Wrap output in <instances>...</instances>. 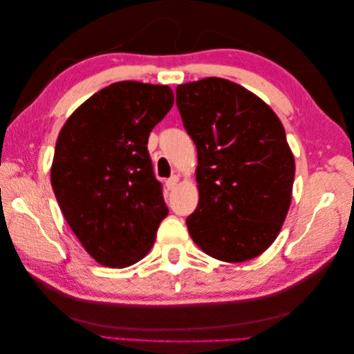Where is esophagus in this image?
Instances as JSON below:
<instances>
[{"instance_id": "esophagus-1", "label": "esophagus", "mask_w": 354, "mask_h": 354, "mask_svg": "<svg viewBox=\"0 0 354 354\" xmlns=\"http://www.w3.org/2000/svg\"><path fill=\"white\" fill-rule=\"evenodd\" d=\"M178 183H179V178L175 175V176H171V178L167 179V181H165V187H167L169 190H173L178 185Z\"/></svg>"}]
</instances>
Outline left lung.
<instances>
[{"instance_id":"left-lung-1","label":"left lung","mask_w":354,"mask_h":354,"mask_svg":"<svg viewBox=\"0 0 354 354\" xmlns=\"http://www.w3.org/2000/svg\"><path fill=\"white\" fill-rule=\"evenodd\" d=\"M183 124L198 149L193 242L222 261L272 245L288 214L295 161L280 118L234 82L207 77L176 88Z\"/></svg>"}]
</instances>
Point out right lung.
<instances>
[{
    "mask_svg": "<svg viewBox=\"0 0 354 354\" xmlns=\"http://www.w3.org/2000/svg\"><path fill=\"white\" fill-rule=\"evenodd\" d=\"M171 106L169 86L117 82L89 97L59 133L53 192L74 234L103 266L145 257L169 213L147 141Z\"/></svg>",
    "mask_w": 354,
    "mask_h": 354,
    "instance_id": "1",
    "label": "right lung"
}]
</instances>
